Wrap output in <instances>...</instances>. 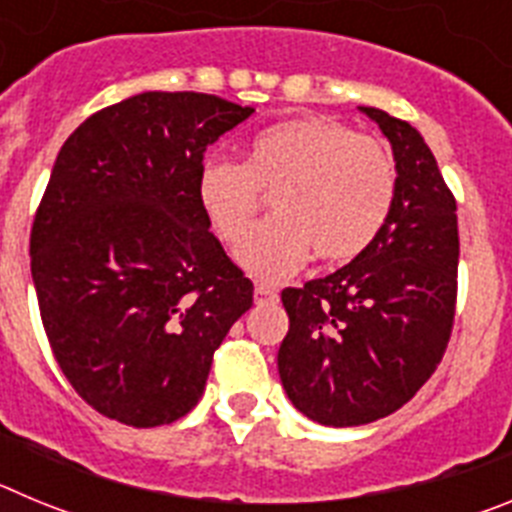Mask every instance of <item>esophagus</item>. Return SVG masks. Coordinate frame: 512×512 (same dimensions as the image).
Segmentation results:
<instances>
[{
  "mask_svg": "<svg viewBox=\"0 0 512 512\" xmlns=\"http://www.w3.org/2000/svg\"><path fill=\"white\" fill-rule=\"evenodd\" d=\"M253 297H256V302H274L279 295H277V289L269 287V284H256Z\"/></svg>",
  "mask_w": 512,
  "mask_h": 512,
  "instance_id": "obj_1",
  "label": "esophagus"
}]
</instances>
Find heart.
I'll list each match as a JSON object with an SVG mask.
<instances>
[{
  "instance_id": "obj_1",
  "label": "heart",
  "mask_w": 512,
  "mask_h": 512,
  "mask_svg": "<svg viewBox=\"0 0 512 512\" xmlns=\"http://www.w3.org/2000/svg\"><path fill=\"white\" fill-rule=\"evenodd\" d=\"M274 191L275 217L238 248V264L253 277L282 279L310 251L325 264L356 259L390 220L397 164L372 135L325 117H297L261 130L243 164L207 158L197 174V200L220 241L241 243Z\"/></svg>"
}]
</instances>
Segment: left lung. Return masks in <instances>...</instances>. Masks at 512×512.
<instances>
[{"mask_svg": "<svg viewBox=\"0 0 512 512\" xmlns=\"http://www.w3.org/2000/svg\"><path fill=\"white\" fill-rule=\"evenodd\" d=\"M392 143L390 220L351 264L282 292L289 330L279 377L302 415L333 428L402 408L449 346L456 312V200L431 148L405 120L361 107Z\"/></svg>", "mask_w": 512, "mask_h": 512, "instance_id": "left-lung-1", "label": "left lung"}]
</instances>
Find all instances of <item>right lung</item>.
I'll list each match as a JSON object with an SVG mask.
<instances>
[{"label": "right lung", "instance_id": "right-lung-1", "mask_svg": "<svg viewBox=\"0 0 512 512\" xmlns=\"http://www.w3.org/2000/svg\"><path fill=\"white\" fill-rule=\"evenodd\" d=\"M253 107L143 92L81 122L30 230V271L61 372L97 413L156 428L205 392L253 284L197 200L207 146Z\"/></svg>", "mask_w": 512, "mask_h": 512}]
</instances>
